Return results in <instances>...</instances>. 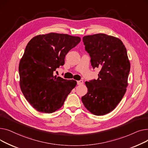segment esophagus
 Returning <instances> with one entry per match:
<instances>
[{
	"label": "esophagus",
	"instance_id": "esophagus-1",
	"mask_svg": "<svg viewBox=\"0 0 148 148\" xmlns=\"http://www.w3.org/2000/svg\"><path fill=\"white\" fill-rule=\"evenodd\" d=\"M77 83L78 85H82L83 84V80H79V81H77Z\"/></svg>",
	"mask_w": 148,
	"mask_h": 148
}]
</instances>
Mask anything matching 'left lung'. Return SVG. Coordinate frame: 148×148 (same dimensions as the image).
<instances>
[{
  "label": "left lung",
  "instance_id": "left-lung-1",
  "mask_svg": "<svg viewBox=\"0 0 148 148\" xmlns=\"http://www.w3.org/2000/svg\"><path fill=\"white\" fill-rule=\"evenodd\" d=\"M93 68H100L97 80L86 82L87 94L82 97L87 109L97 116L113 110L126 92L130 63L119 38L98 34L83 38Z\"/></svg>",
  "mask_w": 148,
  "mask_h": 148
}]
</instances>
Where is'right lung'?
<instances>
[{"instance_id":"right-lung-1","label":"right lung","mask_w":148,"mask_h":148,"mask_svg":"<svg viewBox=\"0 0 148 148\" xmlns=\"http://www.w3.org/2000/svg\"><path fill=\"white\" fill-rule=\"evenodd\" d=\"M81 41L79 36L50 33L34 37L19 64L20 86L34 108L51 113L63 106L77 82L54 75L65 64V55Z\"/></svg>"}]
</instances>
